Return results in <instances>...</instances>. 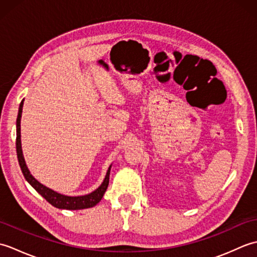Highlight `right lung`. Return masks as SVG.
I'll use <instances>...</instances> for the list:
<instances>
[{"mask_svg":"<svg viewBox=\"0 0 257 257\" xmlns=\"http://www.w3.org/2000/svg\"><path fill=\"white\" fill-rule=\"evenodd\" d=\"M24 99L21 101L20 108H19V114L18 119H16V154H18V159L21 167V170L23 172V176L26 179L33 188H34L38 193H40L43 198H44L48 203H51L53 206L57 207V209H64V210H83L88 209V207L95 206L97 203H99L102 199L103 194H105L106 190L109 184V174H110L111 165L109 166L107 173L103 179L102 183L98 187L95 191L91 193L86 195H79V196H69L62 193H58L46 185L38 182L37 180L32 176L29 168L26 166V162L23 156V151H22V143H21V118H22V110H23Z\"/></svg>","mask_w":257,"mask_h":257,"instance_id":"right-lung-1","label":"right lung"}]
</instances>
